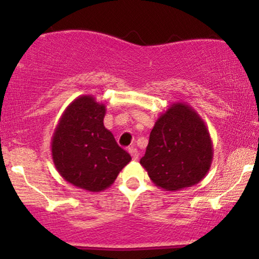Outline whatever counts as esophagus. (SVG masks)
Listing matches in <instances>:
<instances>
[{"label": "esophagus", "mask_w": 259, "mask_h": 259, "mask_svg": "<svg viewBox=\"0 0 259 259\" xmlns=\"http://www.w3.org/2000/svg\"><path fill=\"white\" fill-rule=\"evenodd\" d=\"M129 153L132 154V157H133L134 160H138V159H139V151L136 150V148L130 147V148H129Z\"/></svg>", "instance_id": "1"}]
</instances>
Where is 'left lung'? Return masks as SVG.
<instances>
[{
  "label": "left lung",
  "instance_id": "8db88e82",
  "mask_svg": "<svg viewBox=\"0 0 259 259\" xmlns=\"http://www.w3.org/2000/svg\"><path fill=\"white\" fill-rule=\"evenodd\" d=\"M213 144L206 123L190 105L175 102L159 115L140 164L156 186L178 191L206 177Z\"/></svg>",
  "mask_w": 259,
  "mask_h": 259
}]
</instances>
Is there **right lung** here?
<instances>
[{"label":"right lung","instance_id":"add662e5","mask_svg":"<svg viewBox=\"0 0 259 259\" xmlns=\"http://www.w3.org/2000/svg\"><path fill=\"white\" fill-rule=\"evenodd\" d=\"M106 106L82 95L65 108L51 140L55 167L65 181L90 192L108 189L132 160L103 125Z\"/></svg>","mask_w":259,"mask_h":259}]
</instances>
